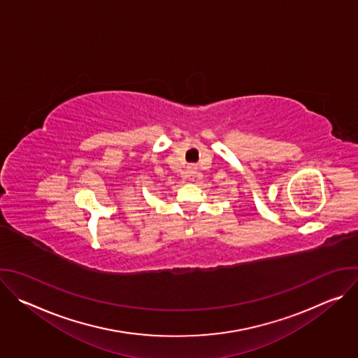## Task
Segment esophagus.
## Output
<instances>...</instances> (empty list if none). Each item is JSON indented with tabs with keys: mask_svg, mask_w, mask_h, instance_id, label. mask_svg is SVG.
I'll return each mask as SVG.
<instances>
[{
	"mask_svg": "<svg viewBox=\"0 0 358 358\" xmlns=\"http://www.w3.org/2000/svg\"><path fill=\"white\" fill-rule=\"evenodd\" d=\"M189 173H194V171H189Z\"/></svg>",
	"mask_w": 358,
	"mask_h": 358,
	"instance_id": "34e87169",
	"label": "esophagus"
}]
</instances>
